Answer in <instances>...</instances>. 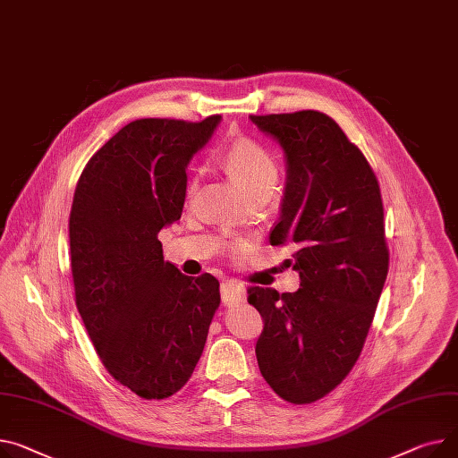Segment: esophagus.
<instances>
[{"mask_svg": "<svg viewBox=\"0 0 458 458\" xmlns=\"http://www.w3.org/2000/svg\"><path fill=\"white\" fill-rule=\"evenodd\" d=\"M221 298L226 306H235L247 300V289L239 280H226L221 285Z\"/></svg>", "mask_w": 458, "mask_h": 458, "instance_id": "obj_1", "label": "esophagus"}]
</instances>
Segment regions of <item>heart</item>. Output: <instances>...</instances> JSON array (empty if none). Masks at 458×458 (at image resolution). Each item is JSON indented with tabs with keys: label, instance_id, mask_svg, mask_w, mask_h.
I'll list each match as a JSON object with an SVG mask.
<instances>
[{
	"label": "heart",
	"instance_id": "1",
	"mask_svg": "<svg viewBox=\"0 0 458 458\" xmlns=\"http://www.w3.org/2000/svg\"><path fill=\"white\" fill-rule=\"evenodd\" d=\"M225 167L247 197L259 191L272 193L280 178V165L272 152L252 140L235 141L226 152ZM195 188L197 180L191 178L188 195H191Z\"/></svg>",
	"mask_w": 458,
	"mask_h": 458
}]
</instances>
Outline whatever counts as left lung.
<instances>
[{"instance_id": "1", "label": "left lung", "mask_w": 458, "mask_h": 458, "mask_svg": "<svg viewBox=\"0 0 458 458\" xmlns=\"http://www.w3.org/2000/svg\"><path fill=\"white\" fill-rule=\"evenodd\" d=\"M285 157L287 182L272 245L291 242L300 289L250 287L263 317L261 376L289 403L320 400L362 350L388 272L383 202L362 152L317 110L250 115Z\"/></svg>"}]
</instances>
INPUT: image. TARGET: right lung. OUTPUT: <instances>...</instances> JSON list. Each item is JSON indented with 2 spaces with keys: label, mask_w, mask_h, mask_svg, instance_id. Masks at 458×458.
I'll return each mask as SVG.
<instances>
[{
  "label": "right lung",
  "mask_w": 458,
  "mask_h": 458,
  "mask_svg": "<svg viewBox=\"0 0 458 458\" xmlns=\"http://www.w3.org/2000/svg\"><path fill=\"white\" fill-rule=\"evenodd\" d=\"M136 119L86 164L70 216L75 301L105 369L140 398L191 377L217 313L219 282L164 261L158 233L180 219L186 169L221 123Z\"/></svg>",
  "instance_id": "right-lung-1"
}]
</instances>
